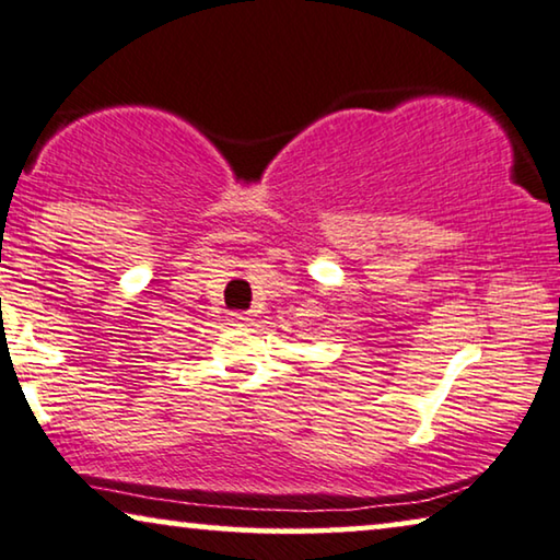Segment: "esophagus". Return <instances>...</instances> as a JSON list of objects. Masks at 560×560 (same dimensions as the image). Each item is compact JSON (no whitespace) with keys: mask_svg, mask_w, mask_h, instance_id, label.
Listing matches in <instances>:
<instances>
[{"mask_svg":"<svg viewBox=\"0 0 560 560\" xmlns=\"http://www.w3.org/2000/svg\"><path fill=\"white\" fill-rule=\"evenodd\" d=\"M232 320L237 323V326H247V323L253 320V313H232Z\"/></svg>","mask_w":560,"mask_h":560,"instance_id":"1","label":"esophagus"}]
</instances>
